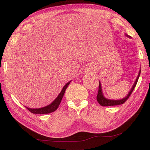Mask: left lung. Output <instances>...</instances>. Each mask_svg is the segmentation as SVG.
I'll return each mask as SVG.
<instances>
[{"label": "left lung", "instance_id": "1", "mask_svg": "<svg viewBox=\"0 0 150 150\" xmlns=\"http://www.w3.org/2000/svg\"><path fill=\"white\" fill-rule=\"evenodd\" d=\"M126 35L127 37H130L129 36H128V35ZM140 73H141V69L139 70L138 75H137V77L136 78V80L135 81L134 83V85H133L132 87L131 88L130 91H129V93H128V94L124 97V98H123L122 99H118V100H114V99H109L105 98V97H104L103 94V91H102L101 84V83L99 82V91H98V93H97V101H98V103L100 104L101 106L118 105H122V104L124 103L125 102L127 101V99L129 98V97L130 96V95L132 94V91H134L135 85H136L137 83V81H138L139 77L140 75Z\"/></svg>", "mask_w": 150, "mask_h": 150}]
</instances>
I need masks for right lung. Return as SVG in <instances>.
<instances>
[{
    "label": "right lung",
    "instance_id": "right-lung-1",
    "mask_svg": "<svg viewBox=\"0 0 150 150\" xmlns=\"http://www.w3.org/2000/svg\"><path fill=\"white\" fill-rule=\"evenodd\" d=\"M71 81L68 82L67 83H66L65 85V86L63 87V88L62 89V90H61L60 93L59 94L57 97V98L54 99V100L52 102L51 104H49V105L43 107V108H37V109L29 108H27V107H26V108H27V109L28 111H30V112L35 114H45V113H50L53 112V111H55L56 109L58 108L59 104H60L61 100H62L63 95L65 93L67 87L68 85L70 84Z\"/></svg>",
    "mask_w": 150,
    "mask_h": 150
}]
</instances>
